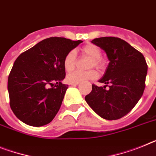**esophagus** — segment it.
Returning a JSON list of instances; mask_svg holds the SVG:
<instances>
[{
	"mask_svg": "<svg viewBox=\"0 0 156 156\" xmlns=\"http://www.w3.org/2000/svg\"><path fill=\"white\" fill-rule=\"evenodd\" d=\"M78 84H79L78 83H70V85H72V86H76V85H78Z\"/></svg>",
	"mask_w": 156,
	"mask_h": 156,
	"instance_id": "esophagus-1",
	"label": "esophagus"
}]
</instances>
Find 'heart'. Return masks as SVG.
<instances>
[{
	"mask_svg": "<svg viewBox=\"0 0 156 156\" xmlns=\"http://www.w3.org/2000/svg\"><path fill=\"white\" fill-rule=\"evenodd\" d=\"M82 53L84 55L87 56L91 59L90 67H95L97 69H101L102 67V62L101 61V53L100 49L95 45L89 44L85 46L82 49ZM76 61V52L74 50L69 51L64 58L63 65L65 69L67 72H71L74 69ZM98 73L94 70H90L87 72L82 71H74L73 73L68 74L66 79L69 83H80V82H86L97 78Z\"/></svg>",
	"mask_w": 156,
	"mask_h": 156,
	"instance_id": "1",
	"label": "heart"
}]
</instances>
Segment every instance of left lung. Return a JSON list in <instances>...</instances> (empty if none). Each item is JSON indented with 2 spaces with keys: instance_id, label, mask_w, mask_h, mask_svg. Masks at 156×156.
I'll return each instance as SVG.
<instances>
[{
  "instance_id": "8db88e82",
  "label": "left lung",
  "mask_w": 156,
  "mask_h": 156,
  "mask_svg": "<svg viewBox=\"0 0 156 156\" xmlns=\"http://www.w3.org/2000/svg\"><path fill=\"white\" fill-rule=\"evenodd\" d=\"M93 44L105 51L109 60L103 76L92 85L85 96L89 106L101 118L117 120L130 112L141 98L145 87L147 65L143 54L127 42L115 37L94 38ZM109 85V88L105 87Z\"/></svg>"
}]
</instances>
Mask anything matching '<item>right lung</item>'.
<instances>
[{
    "mask_svg": "<svg viewBox=\"0 0 156 156\" xmlns=\"http://www.w3.org/2000/svg\"><path fill=\"white\" fill-rule=\"evenodd\" d=\"M81 40L51 37L23 52L13 64L8 79L10 106L14 114L30 126L50 123L62 106L68 85L63 62Z\"/></svg>",
    "mask_w": 156,
    "mask_h": 156,
    "instance_id": "1",
    "label": "right lung"
}]
</instances>
